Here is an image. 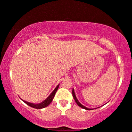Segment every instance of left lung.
Returning <instances> with one entry per match:
<instances>
[{
	"mask_svg": "<svg viewBox=\"0 0 132 132\" xmlns=\"http://www.w3.org/2000/svg\"><path fill=\"white\" fill-rule=\"evenodd\" d=\"M72 94H73V96L74 97V100L75 101V102H76V104H78V106H79L80 107L82 108V109H84L85 110H93V109H88V108H87L86 107H85V106H84L83 105H82V104L80 103L79 102V101L78 100V99L76 98V95H75V91H74V89H73L72 90Z\"/></svg>",
	"mask_w": 132,
	"mask_h": 132,
	"instance_id": "obj_1",
	"label": "left lung"
}]
</instances>
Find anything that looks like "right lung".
<instances>
[{"label":"right lung","mask_w":132,"mask_h":132,"mask_svg":"<svg viewBox=\"0 0 132 132\" xmlns=\"http://www.w3.org/2000/svg\"><path fill=\"white\" fill-rule=\"evenodd\" d=\"M59 84L57 85V87H56L55 89H54L52 93H51L50 95L45 100H44L43 102H41V103H40V104H33V103H30V102L25 101H24V100H22V99H21V100L23 101L24 102L25 104H27V105L30 106V107H31L32 108H35V109H43V108H45L46 107H47L48 105H49L50 104L51 102H52L53 99L54 98V95H55L56 92H57V89H58V88H59Z\"/></svg>","instance_id":"add662e5"}]
</instances>
